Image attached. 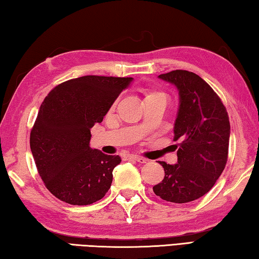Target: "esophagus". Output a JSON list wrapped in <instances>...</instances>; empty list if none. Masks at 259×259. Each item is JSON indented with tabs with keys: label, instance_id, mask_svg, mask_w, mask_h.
<instances>
[{
	"label": "esophagus",
	"instance_id": "obj_1",
	"mask_svg": "<svg viewBox=\"0 0 259 259\" xmlns=\"http://www.w3.org/2000/svg\"><path fill=\"white\" fill-rule=\"evenodd\" d=\"M126 157H128V159H131V160L137 161V162H139V163H146V162H147V159H145V157L138 156V155H134V154L126 155Z\"/></svg>",
	"mask_w": 259,
	"mask_h": 259
}]
</instances>
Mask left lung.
Masks as SVG:
<instances>
[{
	"mask_svg": "<svg viewBox=\"0 0 259 259\" xmlns=\"http://www.w3.org/2000/svg\"><path fill=\"white\" fill-rule=\"evenodd\" d=\"M179 91L175 122L176 164L159 163L164 178L153 186L157 196L169 202L186 203L211 190L225 169L229 156L230 119L219 96L195 73L176 69L159 75Z\"/></svg>",
	"mask_w": 259,
	"mask_h": 259,
	"instance_id": "left-lung-1",
	"label": "left lung"
}]
</instances>
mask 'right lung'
Segmentation results:
<instances>
[{
	"label": "right lung",
	"mask_w": 259,
	"mask_h": 259,
	"mask_svg": "<svg viewBox=\"0 0 259 259\" xmlns=\"http://www.w3.org/2000/svg\"><path fill=\"white\" fill-rule=\"evenodd\" d=\"M131 77L87 75L56 85L43 100L30 130V150L46 187L57 199L88 205L104 198L119 155L89 146L100 123Z\"/></svg>",
	"instance_id": "add662e5"
}]
</instances>
